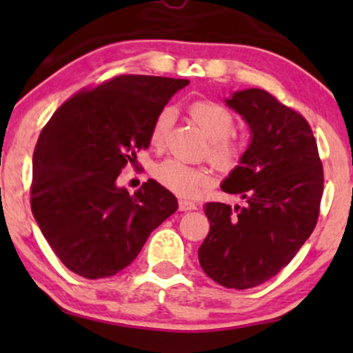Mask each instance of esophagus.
Returning a JSON list of instances; mask_svg holds the SVG:
<instances>
[{"instance_id": "esophagus-1", "label": "esophagus", "mask_w": 353, "mask_h": 353, "mask_svg": "<svg viewBox=\"0 0 353 353\" xmlns=\"http://www.w3.org/2000/svg\"><path fill=\"white\" fill-rule=\"evenodd\" d=\"M179 209L181 210H194V209H197V205L194 204V202H190V201H185V199H181L179 201Z\"/></svg>"}]
</instances>
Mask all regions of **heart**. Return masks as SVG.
Returning a JSON list of instances; mask_svg holds the SVG:
<instances>
[{"mask_svg": "<svg viewBox=\"0 0 353 353\" xmlns=\"http://www.w3.org/2000/svg\"><path fill=\"white\" fill-rule=\"evenodd\" d=\"M189 116L204 136L209 139L208 157L214 165L230 169L242 157V145L229 134L234 131V116L225 108L210 101H196L189 106ZM174 121V109L164 108L154 119L149 144L154 149H163ZM154 177L171 192L182 197H194L212 181L209 169L189 165L177 159H165L154 168Z\"/></svg>", "mask_w": 353, "mask_h": 353, "instance_id": "heart-1", "label": "heart"}]
</instances>
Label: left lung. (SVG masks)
Here are the masks:
<instances>
[{"label": "left lung", "mask_w": 353, "mask_h": 353, "mask_svg": "<svg viewBox=\"0 0 353 353\" xmlns=\"http://www.w3.org/2000/svg\"><path fill=\"white\" fill-rule=\"evenodd\" d=\"M249 124V148L221 189L244 205L209 202L199 264L228 289H250L281 272L317 224L323 168L305 117L264 89L225 99Z\"/></svg>", "instance_id": "1"}]
</instances>
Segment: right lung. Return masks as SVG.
Wrapping results in <instances>:
<instances>
[{
  "instance_id": "obj_1",
  "label": "right lung",
  "mask_w": 353,
  "mask_h": 353,
  "mask_svg": "<svg viewBox=\"0 0 353 353\" xmlns=\"http://www.w3.org/2000/svg\"><path fill=\"white\" fill-rule=\"evenodd\" d=\"M188 79L123 74L79 91L43 128L33 154L31 210L71 272L111 277L141 252L177 199L149 179L134 194L117 177L149 148L156 116Z\"/></svg>"
}]
</instances>
